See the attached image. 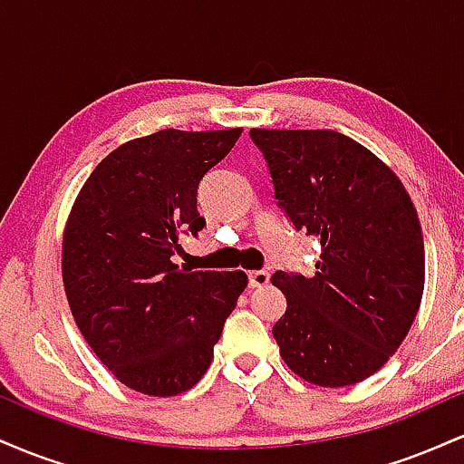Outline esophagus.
I'll return each instance as SVG.
<instances>
[{
	"instance_id": "1",
	"label": "esophagus",
	"mask_w": 464,
	"mask_h": 464,
	"mask_svg": "<svg viewBox=\"0 0 464 464\" xmlns=\"http://www.w3.org/2000/svg\"><path fill=\"white\" fill-rule=\"evenodd\" d=\"M270 275L266 273V270H250L248 273V285L250 287H264L268 284Z\"/></svg>"
}]
</instances>
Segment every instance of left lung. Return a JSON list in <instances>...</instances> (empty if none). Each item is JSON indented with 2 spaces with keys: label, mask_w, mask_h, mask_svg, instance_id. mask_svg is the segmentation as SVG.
I'll return each mask as SVG.
<instances>
[{
  "label": "left lung",
  "mask_w": 464,
  "mask_h": 464,
  "mask_svg": "<svg viewBox=\"0 0 464 464\" xmlns=\"http://www.w3.org/2000/svg\"><path fill=\"white\" fill-rule=\"evenodd\" d=\"M276 205L316 236L314 276L276 270L285 314L273 335L281 358L310 384L366 380L399 349L419 312L423 236L406 188L386 163L335 130L250 129Z\"/></svg>",
  "instance_id": "8db88e82"
}]
</instances>
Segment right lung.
<instances>
[{
    "label": "right lung",
    "instance_id": "add662e5",
    "mask_svg": "<svg viewBox=\"0 0 464 464\" xmlns=\"http://www.w3.org/2000/svg\"><path fill=\"white\" fill-rule=\"evenodd\" d=\"M242 129H165L120 146L80 189L63 236V284L80 334L117 380L152 397L189 391L214 360L242 270L172 264L180 233L198 236L202 177Z\"/></svg>",
    "mask_w": 464,
    "mask_h": 464
}]
</instances>
